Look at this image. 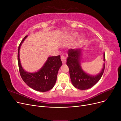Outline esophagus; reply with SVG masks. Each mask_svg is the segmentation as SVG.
<instances>
[{"label": "esophagus", "instance_id": "34e87169", "mask_svg": "<svg viewBox=\"0 0 121 121\" xmlns=\"http://www.w3.org/2000/svg\"><path fill=\"white\" fill-rule=\"evenodd\" d=\"M60 58H61V61H62V63H63V64H65V63H66V61H67V58H66V57H65L64 56H61Z\"/></svg>", "mask_w": 121, "mask_h": 121}]
</instances>
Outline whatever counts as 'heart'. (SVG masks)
<instances>
[{
	"label": "heart",
	"instance_id": "1",
	"mask_svg": "<svg viewBox=\"0 0 121 121\" xmlns=\"http://www.w3.org/2000/svg\"><path fill=\"white\" fill-rule=\"evenodd\" d=\"M78 36V34L77 33H72L68 34L66 35V38L68 40H73L76 38ZM83 39V36H81L79 40H81Z\"/></svg>",
	"mask_w": 121,
	"mask_h": 121
}]
</instances>
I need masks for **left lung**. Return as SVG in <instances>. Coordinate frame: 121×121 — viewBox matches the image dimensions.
<instances>
[{
	"label": "left lung",
	"mask_w": 121,
	"mask_h": 121,
	"mask_svg": "<svg viewBox=\"0 0 121 121\" xmlns=\"http://www.w3.org/2000/svg\"><path fill=\"white\" fill-rule=\"evenodd\" d=\"M82 49H70L68 50L67 65L69 68L71 82L75 88L80 90H86L93 87L99 81L104 74L105 63L101 71L97 75H91L82 69L81 65V57ZM104 61H105L104 53Z\"/></svg>",
	"instance_id": "1"
}]
</instances>
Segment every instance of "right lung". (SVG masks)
Masks as SVG:
<instances>
[{"instance_id": "obj_1", "label": "right lung", "mask_w": 121, "mask_h": 121, "mask_svg": "<svg viewBox=\"0 0 121 121\" xmlns=\"http://www.w3.org/2000/svg\"><path fill=\"white\" fill-rule=\"evenodd\" d=\"M28 36H26L18 48L17 61L20 73L23 81L31 88L40 92H46L52 89L56 81L58 71L62 65L60 56H49L42 68L37 72L26 71L22 66L20 58L21 46Z\"/></svg>"}]
</instances>
